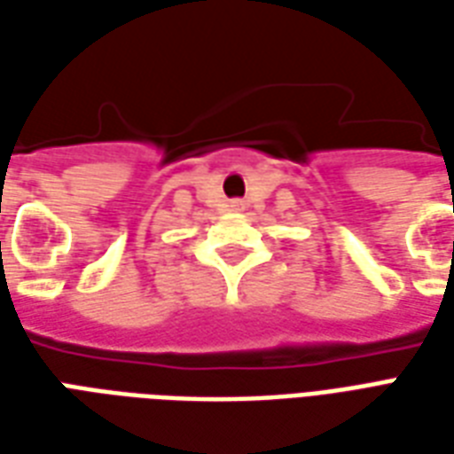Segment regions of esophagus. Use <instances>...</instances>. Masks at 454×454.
Returning a JSON list of instances; mask_svg holds the SVG:
<instances>
[{
	"label": "esophagus",
	"instance_id": "obj_1",
	"mask_svg": "<svg viewBox=\"0 0 454 454\" xmlns=\"http://www.w3.org/2000/svg\"><path fill=\"white\" fill-rule=\"evenodd\" d=\"M231 207L238 208V211H240V208H243V201H233V204H231Z\"/></svg>",
	"mask_w": 454,
	"mask_h": 454
}]
</instances>
